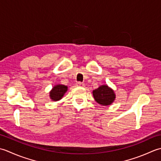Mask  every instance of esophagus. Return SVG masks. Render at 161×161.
I'll return each mask as SVG.
<instances>
[{"instance_id": "1", "label": "esophagus", "mask_w": 161, "mask_h": 161, "mask_svg": "<svg viewBox=\"0 0 161 161\" xmlns=\"http://www.w3.org/2000/svg\"><path fill=\"white\" fill-rule=\"evenodd\" d=\"M77 86H81V87H84L85 84L83 83H81V82H77L76 83Z\"/></svg>"}]
</instances>
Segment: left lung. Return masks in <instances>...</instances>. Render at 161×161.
Here are the masks:
<instances>
[{
  "label": "left lung",
  "instance_id": "obj_1",
  "mask_svg": "<svg viewBox=\"0 0 161 161\" xmlns=\"http://www.w3.org/2000/svg\"><path fill=\"white\" fill-rule=\"evenodd\" d=\"M92 93L95 101L102 106L110 105L115 99V94L113 90L107 85H101L99 88L94 90Z\"/></svg>",
  "mask_w": 161,
  "mask_h": 161
}]
</instances>
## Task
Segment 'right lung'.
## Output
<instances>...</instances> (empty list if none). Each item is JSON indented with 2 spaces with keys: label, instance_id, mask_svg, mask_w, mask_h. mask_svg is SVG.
I'll return each instance as SVG.
<instances>
[{
  "label": "right lung",
  "instance_id": "1",
  "mask_svg": "<svg viewBox=\"0 0 161 161\" xmlns=\"http://www.w3.org/2000/svg\"><path fill=\"white\" fill-rule=\"evenodd\" d=\"M67 90V87L63 85H58L52 89L50 92V97L53 101H59L62 99Z\"/></svg>",
  "mask_w": 161,
  "mask_h": 161
}]
</instances>
